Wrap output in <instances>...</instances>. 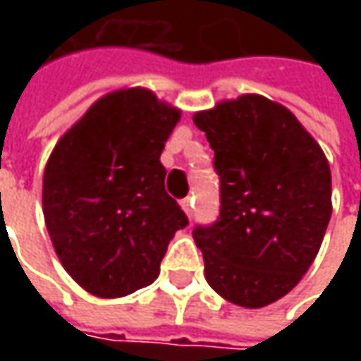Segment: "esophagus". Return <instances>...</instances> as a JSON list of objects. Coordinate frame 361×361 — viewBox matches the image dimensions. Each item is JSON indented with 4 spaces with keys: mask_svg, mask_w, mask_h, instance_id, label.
I'll return each mask as SVG.
<instances>
[{
    "mask_svg": "<svg viewBox=\"0 0 361 361\" xmlns=\"http://www.w3.org/2000/svg\"><path fill=\"white\" fill-rule=\"evenodd\" d=\"M192 202H195L192 197H187V199H183V202H180V204H183V211H185L188 216H192Z\"/></svg>",
    "mask_w": 361,
    "mask_h": 361,
    "instance_id": "esophagus-1",
    "label": "esophagus"
}]
</instances>
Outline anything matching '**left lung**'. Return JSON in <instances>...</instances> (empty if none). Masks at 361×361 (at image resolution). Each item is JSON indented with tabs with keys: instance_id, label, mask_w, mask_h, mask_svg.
Instances as JSON below:
<instances>
[{
	"instance_id": "8db88e82",
	"label": "left lung",
	"mask_w": 361,
	"mask_h": 361,
	"mask_svg": "<svg viewBox=\"0 0 361 361\" xmlns=\"http://www.w3.org/2000/svg\"><path fill=\"white\" fill-rule=\"evenodd\" d=\"M215 150L221 211L192 237L221 298L257 310L307 273L331 216V171L322 146L285 106L259 94L197 112Z\"/></svg>"
}]
</instances>
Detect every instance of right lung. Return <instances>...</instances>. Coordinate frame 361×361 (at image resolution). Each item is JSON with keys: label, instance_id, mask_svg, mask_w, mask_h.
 Instances as JSON below:
<instances>
[{"label": "right lung", "instance_id": "add662e5", "mask_svg": "<svg viewBox=\"0 0 361 361\" xmlns=\"http://www.w3.org/2000/svg\"><path fill=\"white\" fill-rule=\"evenodd\" d=\"M180 110L146 88L110 92L63 134L44 171L42 207L56 255L96 298L150 285L187 215L160 162Z\"/></svg>", "mask_w": 361, "mask_h": 361}]
</instances>
